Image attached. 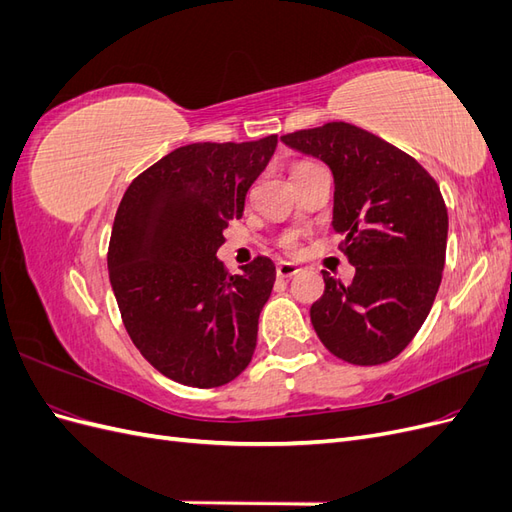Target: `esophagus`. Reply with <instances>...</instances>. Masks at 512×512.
Segmentation results:
<instances>
[{
	"instance_id": "1",
	"label": "esophagus",
	"mask_w": 512,
	"mask_h": 512,
	"mask_svg": "<svg viewBox=\"0 0 512 512\" xmlns=\"http://www.w3.org/2000/svg\"><path fill=\"white\" fill-rule=\"evenodd\" d=\"M301 271L303 269L297 267V265H292V262H280V265H277V277H280V280H290V277L299 275Z\"/></svg>"
}]
</instances>
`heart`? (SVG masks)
I'll return each mask as SVG.
<instances>
[{
	"label": "heart",
	"mask_w": 512,
	"mask_h": 512,
	"mask_svg": "<svg viewBox=\"0 0 512 512\" xmlns=\"http://www.w3.org/2000/svg\"><path fill=\"white\" fill-rule=\"evenodd\" d=\"M299 166H303V164H299ZM299 166H297V168H299Z\"/></svg>",
	"instance_id": "obj_1"
}]
</instances>
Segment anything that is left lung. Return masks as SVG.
Returning <instances> with one entry per match:
<instances>
[{
    "label": "left lung",
    "mask_w": 512,
    "mask_h": 512,
    "mask_svg": "<svg viewBox=\"0 0 512 512\" xmlns=\"http://www.w3.org/2000/svg\"><path fill=\"white\" fill-rule=\"evenodd\" d=\"M282 141L331 168L333 228L354 265L350 286L322 271L324 294L309 309L314 331L346 363L395 359L423 327L442 282L448 213L436 179L408 153L344 121Z\"/></svg>",
    "instance_id": "left-lung-1"
}]
</instances>
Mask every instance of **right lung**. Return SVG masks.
<instances>
[{
    "label": "right lung",
    "instance_id": "add662e5",
    "mask_svg": "<svg viewBox=\"0 0 512 512\" xmlns=\"http://www.w3.org/2000/svg\"><path fill=\"white\" fill-rule=\"evenodd\" d=\"M277 136L170 151L123 194L108 275L134 346L160 374L194 389L228 384L250 365L258 316L275 284L271 258L230 275L215 256Z\"/></svg>",
    "mask_w": 512,
    "mask_h": 512
}]
</instances>
